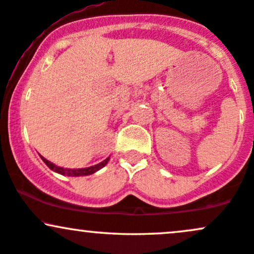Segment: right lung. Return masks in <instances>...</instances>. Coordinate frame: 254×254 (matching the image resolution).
I'll return each mask as SVG.
<instances>
[{
    "instance_id": "1",
    "label": "right lung",
    "mask_w": 254,
    "mask_h": 254,
    "mask_svg": "<svg viewBox=\"0 0 254 254\" xmlns=\"http://www.w3.org/2000/svg\"><path fill=\"white\" fill-rule=\"evenodd\" d=\"M40 157H42L43 161L45 162V165L48 166V167L50 168L51 171L56 172V173L62 174V176H68V177L90 176V174L95 173V172H98L99 170H101V168L105 167V166L107 165V162H109V160H110V157H107V159H105L104 161H101L100 164L90 166V167H86V168H64V167H60V166H56L55 164H52L51 161L46 160L45 157L42 156V155H40Z\"/></svg>"
}]
</instances>
